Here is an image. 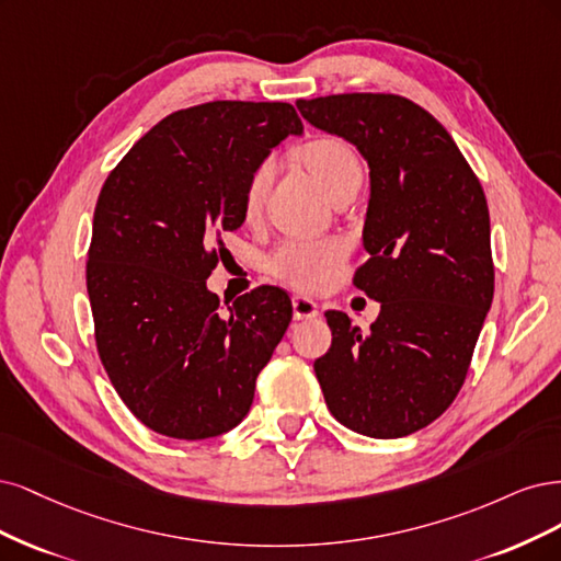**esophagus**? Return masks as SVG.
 Listing matches in <instances>:
<instances>
[{"label": "esophagus", "instance_id": "obj_1", "mask_svg": "<svg viewBox=\"0 0 561 561\" xmlns=\"http://www.w3.org/2000/svg\"><path fill=\"white\" fill-rule=\"evenodd\" d=\"M291 305H294V317L300 321V319H314V317H319V305L314 302V300H310V298H305V296H294L291 298Z\"/></svg>", "mask_w": 561, "mask_h": 561}]
</instances>
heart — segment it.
I'll return each mask as SVG.
<instances>
[{"label": "heart", "mask_w": 561, "mask_h": 561, "mask_svg": "<svg viewBox=\"0 0 561 561\" xmlns=\"http://www.w3.org/2000/svg\"><path fill=\"white\" fill-rule=\"evenodd\" d=\"M302 165L310 170L321 186L331 195L352 176H360V160L356 151L345 139L333 135H319L307 139L298 149ZM275 165L273 160H261L249 172L242 188V214L244 219L254 221L261 214L265 197L273 184ZM345 256V242L327 238V240H288L284 242L275 256L270 259V270L284 284L300 288V291H317L327 286L335 265Z\"/></svg>", "instance_id": "b5f03b06"}]
</instances>
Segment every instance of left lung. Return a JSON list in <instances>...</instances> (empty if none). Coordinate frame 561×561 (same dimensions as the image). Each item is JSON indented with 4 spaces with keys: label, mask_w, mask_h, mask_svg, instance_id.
<instances>
[{
    "label": "left lung",
    "mask_w": 561,
    "mask_h": 561,
    "mask_svg": "<svg viewBox=\"0 0 561 561\" xmlns=\"http://www.w3.org/2000/svg\"><path fill=\"white\" fill-rule=\"evenodd\" d=\"M314 128L368 160L370 201L354 286L379 300L368 331L329 310L314 373L333 417L370 438H403L457 399L494 298L490 209L443 125L391 93L298 100Z\"/></svg>",
    "instance_id": "obj_1"
}]
</instances>
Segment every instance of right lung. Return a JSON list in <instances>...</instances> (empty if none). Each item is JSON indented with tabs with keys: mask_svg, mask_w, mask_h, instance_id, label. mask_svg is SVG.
Listing matches in <instances>:
<instances>
[{
	"mask_svg": "<svg viewBox=\"0 0 561 561\" xmlns=\"http://www.w3.org/2000/svg\"><path fill=\"white\" fill-rule=\"evenodd\" d=\"M302 121L288 102L216 100L144 135L100 191L85 286L95 345L121 401L162 436L238 426L291 321V298L259 286L219 314L207 277L244 221L249 172Z\"/></svg>",
	"mask_w": 561,
	"mask_h": 561,
	"instance_id": "1",
	"label": "right lung"
}]
</instances>
